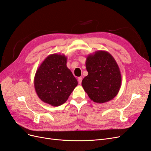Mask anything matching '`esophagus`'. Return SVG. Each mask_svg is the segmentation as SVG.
<instances>
[{
	"instance_id": "obj_1",
	"label": "esophagus",
	"mask_w": 151,
	"mask_h": 151,
	"mask_svg": "<svg viewBox=\"0 0 151 151\" xmlns=\"http://www.w3.org/2000/svg\"><path fill=\"white\" fill-rule=\"evenodd\" d=\"M82 80H83V78H82V77H79V78H78V83H79V84H81Z\"/></svg>"
}]
</instances>
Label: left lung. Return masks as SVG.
Here are the masks:
<instances>
[{"instance_id": "1", "label": "left lung", "mask_w": 151, "mask_h": 151, "mask_svg": "<svg viewBox=\"0 0 151 151\" xmlns=\"http://www.w3.org/2000/svg\"><path fill=\"white\" fill-rule=\"evenodd\" d=\"M88 75L82 81V86L93 101L104 103L113 99L122 84L120 68L108 52L98 50L86 58Z\"/></svg>"}]
</instances>
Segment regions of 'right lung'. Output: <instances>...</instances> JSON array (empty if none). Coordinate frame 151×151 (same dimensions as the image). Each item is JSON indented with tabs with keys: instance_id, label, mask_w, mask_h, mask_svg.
Segmentation results:
<instances>
[{
	"instance_id": "add662e5",
	"label": "right lung",
	"mask_w": 151,
	"mask_h": 151,
	"mask_svg": "<svg viewBox=\"0 0 151 151\" xmlns=\"http://www.w3.org/2000/svg\"><path fill=\"white\" fill-rule=\"evenodd\" d=\"M65 55H48L38 68L34 78L36 93L44 103L58 106L68 99L78 84L67 67Z\"/></svg>"
}]
</instances>
